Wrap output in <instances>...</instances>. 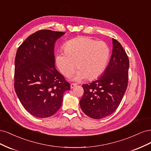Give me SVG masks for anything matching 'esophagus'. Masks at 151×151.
<instances>
[{
  "label": "esophagus",
  "mask_w": 151,
  "mask_h": 151,
  "mask_svg": "<svg viewBox=\"0 0 151 151\" xmlns=\"http://www.w3.org/2000/svg\"><path fill=\"white\" fill-rule=\"evenodd\" d=\"M76 86H77V84H74V83H71V84H70V88H71V89L74 88Z\"/></svg>",
  "instance_id": "esophagus-1"
}]
</instances>
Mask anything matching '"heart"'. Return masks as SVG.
<instances>
[{
	"label": "heart",
	"instance_id": "b5f03b06",
	"mask_svg": "<svg viewBox=\"0 0 151 151\" xmlns=\"http://www.w3.org/2000/svg\"><path fill=\"white\" fill-rule=\"evenodd\" d=\"M63 52L57 54L56 63L59 70L65 77H70L76 67L74 79L80 81L95 79L102 75L109 57V49L103 41L87 37H79L67 42Z\"/></svg>",
	"mask_w": 151,
	"mask_h": 151
}]
</instances>
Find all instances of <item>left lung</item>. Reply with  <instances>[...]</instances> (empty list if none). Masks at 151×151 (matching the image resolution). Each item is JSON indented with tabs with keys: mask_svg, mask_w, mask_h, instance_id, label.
<instances>
[{
	"mask_svg": "<svg viewBox=\"0 0 151 151\" xmlns=\"http://www.w3.org/2000/svg\"><path fill=\"white\" fill-rule=\"evenodd\" d=\"M129 60L122 45L113 38L112 55L103 75L93 83L83 85L80 100L83 111L94 119H101L115 111L128 85Z\"/></svg>",
	"mask_w": 151,
	"mask_h": 151,
	"instance_id": "left-lung-1",
	"label": "left lung"
}]
</instances>
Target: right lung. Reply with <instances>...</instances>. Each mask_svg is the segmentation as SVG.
<instances>
[{"label":"right lung","mask_w":151,"mask_h":151,"mask_svg":"<svg viewBox=\"0 0 151 151\" xmlns=\"http://www.w3.org/2000/svg\"><path fill=\"white\" fill-rule=\"evenodd\" d=\"M64 32L42 29L27 38L15 58L14 89L27 111L47 118L60 109L70 84L55 68L54 47Z\"/></svg>","instance_id":"obj_1"}]
</instances>
